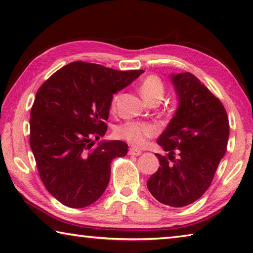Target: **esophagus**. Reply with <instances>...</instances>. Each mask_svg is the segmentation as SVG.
Returning <instances> with one entry per match:
<instances>
[{
    "instance_id": "obj_1",
    "label": "esophagus",
    "mask_w": 253,
    "mask_h": 253,
    "mask_svg": "<svg viewBox=\"0 0 253 253\" xmlns=\"http://www.w3.org/2000/svg\"><path fill=\"white\" fill-rule=\"evenodd\" d=\"M128 154H129V155H132V156H139L140 154H142V152L138 151V149L131 147V148H129V151H128Z\"/></svg>"
}]
</instances>
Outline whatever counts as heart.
<instances>
[{
    "mask_svg": "<svg viewBox=\"0 0 253 253\" xmlns=\"http://www.w3.org/2000/svg\"><path fill=\"white\" fill-rule=\"evenodd\" d=\"M139 91L145 100L149 104L160 102L165 93V88L163 81L156 75H149L140 81ZM121 93L117 92L110 99V110L115 111L117 108ZM158 134V129L155 125L139 122H127L118 126L116 129V136L118 138L126 140L131 146L142 148L146 146L148 139L153 138Z\"/></svg>",
    "mask_w": 253,
    "mask_h": 253,
    "instance_id": "obj_1",
    "label": "heart"
}]
</instances>
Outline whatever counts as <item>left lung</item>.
I'll list each match as a JSON object with an SVG mask.
<instances>
[{
  "label": "left lung",
  "mask_w": 253,
  "mask_h": 253,
  "mask_svg": "<svg viewBox=\"0 0 253 253\" xmlns=\"http://www.w3.org/2000/svg\"><path fill=\"white\" fill-rule=\"evenodd\" d=\"M179 106L157 143L160 168L147 181L158 202L182 208L199 200L211 185L229 139V118L219 98L190 72L173 75ZM177 157H174V154Z\"/></svg>",
  "instance_id": "1"
}]
</instances>
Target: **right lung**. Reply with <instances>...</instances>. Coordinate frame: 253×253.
Wrapping results in <instances>:
<instances>
[{"label": "right lung", "instance_id": "add662e5", "mask_svg": "<svg viewBox=\"0 0 253 253\" xmlns=\"http://www.w3.org/2000/svg\"><path fill=\"white\" fill-rule=\"evenodd\" d=\"M144 70L121 71L75 61L55 71L37 91L30 114V146L49 193L69 208L100 198L114 158L127 155L122 140L93 145L107 131L113 93Z\"/></svg>", "mask_w": 253, "mask_h": 253}]
</instances>
